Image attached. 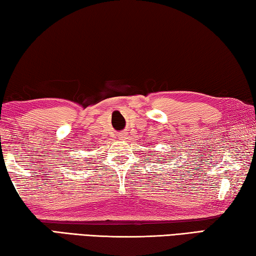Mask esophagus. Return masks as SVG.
<instances>
[{
    "instance_id": "esophagus-1",
    "label": "esophagus",
    "mask_w": 256,
    "mask_h": 256,
    "mask_svg": "<svg viewBox=\"0 0 256 256\" xmlns=\"http://www.w3.org/2000/svg\"><path fill=\"white\" fill-rule=\"evenodd\" d=\"M121 136H122V135H121ZM122 138H124V137H122Z\"/></svg>"
}]
</instances>
